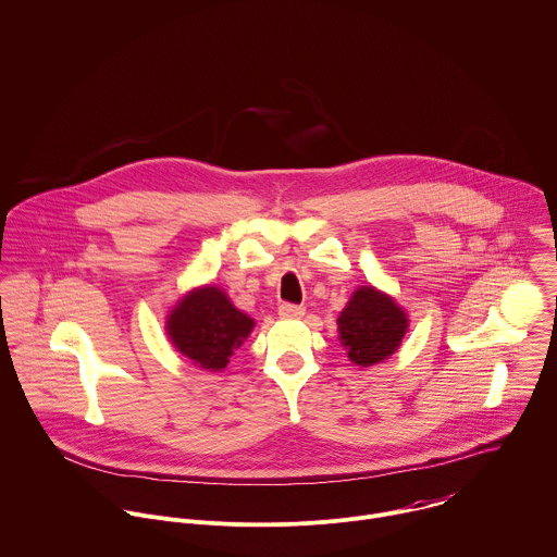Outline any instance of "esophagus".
<instances>
[{"mask_svg": "<svg viewBox=\"0 0 557 557\" xmlns=\"http://www.w3.org/2000/svg\"><path fill=\"white\" fill-rule=\"evenodd\" d=\"M302 313H305V307L294 305V302H283V305L278 307V315H281V318H300Z\"/></svg>", "mask_w": 557, "mask_h": 557, "instance_id": "esophagus-1", "label": "esophagus"}]
</instances>
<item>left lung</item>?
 <instances>
[{
	"label": "left lung",
	"instance_id": "obj_1",
	"mask_svg": "<svg viewBox=\"0 0 557 557\" xmlns=\"http://www.w3.org/2000/svg\"><path fill=\"white\" fill-rule=\"evenodd\" d=\"M337 329L350 361L372 366L396 352L407 331V315L389 296L359 287L339 313Z\"/></svg>",
	"mask_w": 557,
	"mask_h": 557
}]
</instances>
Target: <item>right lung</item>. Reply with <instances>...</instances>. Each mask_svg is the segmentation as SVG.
Wrapping results in <instances>:
<instances>
[{
    "label": "right lung",
    "instance_id": "obj_1",
    "mask_svg": "<svg viewBox=\"0 0 557 557\" xmlns=\"http://www.w3.org/2000/svg\"><path fill=\"white\" fill-rule=\"evenodd\" d=\"M252 326V318L235 309L226 294L211 285L183 298L168 320L174 346L207 370L226 368Z\"/></svg>",
    "mask_w": 557,
    "mask_h": 557
}]
</instances>
